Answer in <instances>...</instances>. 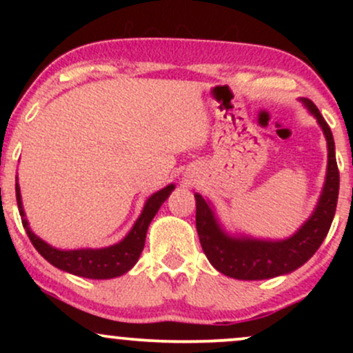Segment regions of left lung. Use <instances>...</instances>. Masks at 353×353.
<instances>
[{
	"label": "left lung",
	"mask_w": 353,
	"mask_h": 353,
	"mask_svg": "<svg viewBox=\"0 0 353 353\" xmlns=\"http://www.w3.org/2000/svg\"><path fill=\"white\" fill-rule=\"evenodd\" d=\"M315 116L327 139V176L322 194L312 216L294 236L283 241H259L252 237L229 236L219 224L212 208L196 194V228L205 257L219 272L239 281H262L289 274L305 264L317 252L329 232L339 199V168L335 159L334 136L329 124L310 99H301Z\"/></svg>",
	"instance_id": "8db88e82"
}]
</instances>
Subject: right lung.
I'll use <instances>...</instances> for the list:
<instances>
[{"label": "right lung", "mask_w": 353, "mask_h": 353, "mask_svg": "<svg viewBox=\"0 0 353 353\" xmlns=\"http://www.w3.org/2000/svg\"><path fill=\"white\" fill-rule=\"evenodd\" d=\"M174 190V184L165 185L164 189L157 190L152 194L148 201H145L143 212L137 217L136 224L129 230V234L123 241L117 242L114 245L103 247V249H76V250H61L56 249L50 244L39 239L33 230L30 229L26 217H24L21 192H19V185L16 182V201H18L19 216L23 217V228L26 229L28 237H30L31 244L34 249L46 259L50 264L58 269L70 272L72 275H79V277L86 279H112L119 277L131 270L139 259L141 252L144 249L145 234L148 228L151 224L154 216L157 214L163 202L168 199L169 194Z\"/></svg>", "instance_id": "add662e5"}]
</instances>
